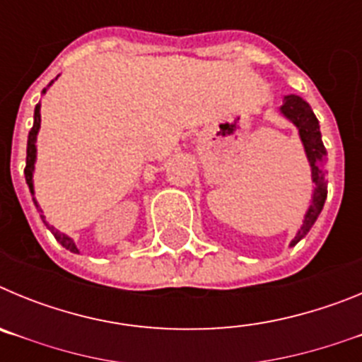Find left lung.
<instances>
[{
	"label": "left lung",
	"mask_w": 362,
	"mask_h": 362,
	"mask_svg": "<svg viewBox=\"0 0 362 362\" xmlns=\"http://www.w3.org/2000/svg\"><path fill=\"white\" fill-rule=\"evenodd\" d=\"M279 112L290 123H293V127L299 132V139L303 143V148H305L310 170H312V183L315 185L312 194V203H310L308 210H306L303 225H300V228L296 233V238L290 243V246H296L310 232L313 223L317 221L322 206H325L326 194H328V181H326V150L325 145H322L317 117H315L312 107L306 103L305 99L296 94L284 95Z\"/></svg>",
	"instance_id": "1"
}]
</instances>
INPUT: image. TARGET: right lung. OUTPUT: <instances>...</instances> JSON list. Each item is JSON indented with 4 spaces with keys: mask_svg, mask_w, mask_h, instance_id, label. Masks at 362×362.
<instances>
[{
    "mask_svg": "<svg viewBox=\"0 0 362 362\" xmlns=\"http://www.w3.org/2000/svg\"><path fill=\"white\" fill-rule=\"evenodd\" d=\"M52 83L54 81H50V85H52ZM49 86H47V88H43V92H41V94H45V92L49 90ZM40 110H41V103H37L36 108H34V124H32L30 132H28L27 166H25V179H27V185H28V188H30L32 201H34V204H36L37 209H40L41 219H43V223H45V225H47V228H49L50 232H52V235H54V238H56V241L59 243V245H62L63 248H66V250L74 252V254H79V248H78V246H76V243H74L72 238H69L66 233H63V232H59V230H56V228H54V226H50L49 223L45 221L43 210H41L40 203H37V199H36V197H34V168H36V158H37L36 141H37V132H40V127H41V112Z\"/></svg>",
    "mask_w": 362,
    "mask_h": 362,
    "instance_id": "obj_1",
    "label": "right lung"
}]
</instances>
